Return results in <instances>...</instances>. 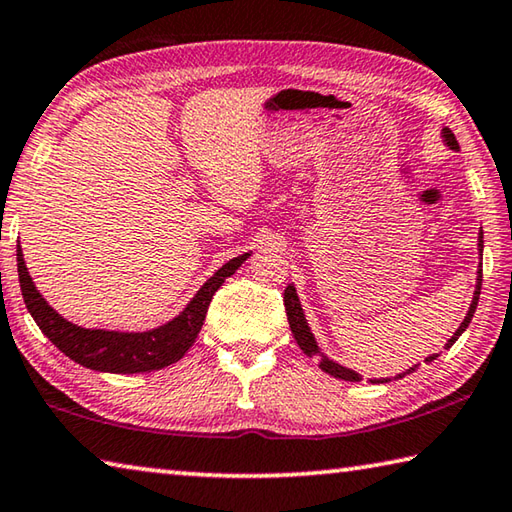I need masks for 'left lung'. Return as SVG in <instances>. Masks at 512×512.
Returning a JSON list of instances; mask_svg holds the SVG:
<instances>
[{"instance_id":"1","label":"left lung","mask_w":512,"mask_h":512,"mask_svg":"<svg viewBox=\"0 0 512 512\" xmlns=\"http://www.w3.org/2000/svg\"><path fill=\"white\" fill-rule=\"evenodd\" d=\"M440 137H443V142L449 146L452 151H458L461 146H458L454 133L449 131V128L445 126L443 131H440ZM476 250H479V268H476V287H474V296H472V302H470V309H467V314L463 318V323L458 325L456 332L452 334V339H449L445 343V350L452 348V345L458 341V336H461L467 325H470V320L474 316L476 311V305H479V293H481V280H483V230H479V244H476ZM284 309H287V318H289V327L293 332V339H296V343L300 345V350L307 354V357H318V366L323 372H327V375H332L336 379H343V381H361V375L359 372H354L350 368L341 366V363H336L334 359H329L327 354L320 350V345L316 343V336L314 332H311V327L307 323V316L305 311H302V305H300V298H298V291H296V284H289L287 289H284ZM440 357V354H429L427 359H424V363H431L436 361ZM420 368V363H415V366L402 370L400 375L395 377H379V379H368L370 384H388V381L393 379H402L406 375H411V372H415Z\"/></svg>"}]
</instances>
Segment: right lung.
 I'll use <instances>...</instances> for the list:
<instances>
[{
	"label": "right lung",
	"instance_id": "1",
	"mask_svg": "<svg viewBox=\"0 0 512 512\" xmlns=\"http://www.w3.org/2000/svg\"><path fill=\"white\" fill-rule=\"evenodd\" d=\"M250 253L232 257L207 280L194 298L187 302L178 316H173L164 325H158L146 332H117V329L81 327L69 323L49 302L40 296L33 284L29 268L24 264L22 248L17 244V275H20V289L24 305L29 314L42 329V334L56 345V348L81 366L99 372H117V375H133V372H151L167 368L185 357L192 348L203 320L210 307L212 296L221 289L225 277H230L246 262Z\"/></svg>",
	"mask_w": 512,
	"mask_h": 512
}]
</instances>
